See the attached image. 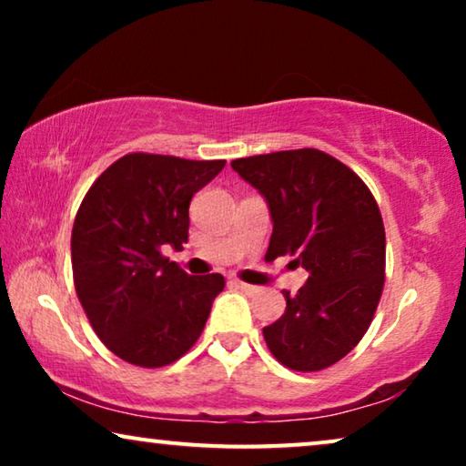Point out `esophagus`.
<instances>
[{
    "instance_id": "esophagus-1",
    "label": "esophagus",
    "mask_w": 466,
    "mask_h": 466,
    "mask_svg": "<svg viewBox=\"0 0 466 466\" xmlns=\"http://www.w3.org/2000/svg\"><path fill=\"white\" fill-rule=\"evenodd\" d=\"M235 286H238V289H241V290H244V292H250V295H252V292H258V289H257V286H252V284H246V282H241V279H235V282H233Z\"/></svg>"
}]
</instances>
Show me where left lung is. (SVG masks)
<instances>
[{
  "mask_svg": "<svg viewBox=\"0 0 466 466\" xmlns=\"http://www.w3.org/2000/svg\"><path fill=\"white\" fill-rule=\"evenodd\" d=\"M231 167L269 203L265 260L292 257L309 273L286 311L263 329L292 371H322L367 333L384 290L386 231L378 201L348 165L316 148L235 158Z\"/></svg>",
  "mask_w": 466,
  "mask_h": 466,
  "instance_id": "left-lung-1",
  "label": "left lung"
}]
</instances>
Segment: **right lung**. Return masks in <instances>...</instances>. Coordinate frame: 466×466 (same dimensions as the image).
<instances>
[{"mask_svg":"<svg viewBox=\"0 0 466 466\" xmlns=\"http://www.w3.org/2000/svg\"><path fill=\"white\" fill-rule=\"evenodd\" d=\"M227 161L131 152L82 199L72 228L76 295L104 346L136 367L182 359L225 289L220 273L188 276L163 254L188 239V206Z\"/></svg>","mask_w":466,"mask_h":466,"instance_id":"add662e5","label":"right lung"}]
</instances>
